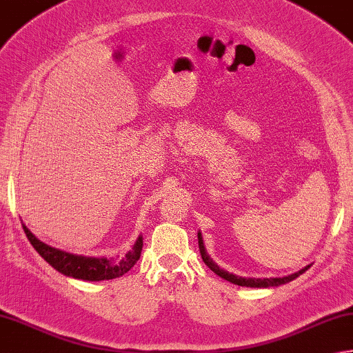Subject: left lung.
I'll return each mask as SVG.
<instances>
[{
	"instance_id": "left-lung-1",
	"label": "left lung",
	"mask_w": 353,
	"mask_h": 353,
	"mask_svg": "<svg viewBox=\"0 0 353 353\" xmlns=\"http://www.w3.org/2000/svg\"><path fill=\"white\" fill-rule=\"evenodd\" d=\"M198 243H199V253H201V257H203L204 263L207 265L208 268H210L214 274H218L219 277L228 280V282H232L234 285H239V286H248V288H270V286H280V285H285L288 282H291V280L297 279L300 274H303V272L306 270L311 268V265H307V267H305L303 270H300L297 272H294V274H290L286 277H270V279H254V277H239L236 274H232V272H228L225 270H221L216 263H214L210 256L207 254L205 251V247H204V242H203V236H201V233H198Z\"/></svg>"
}]
</instances>
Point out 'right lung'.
Returning a JSON list of instances; mask_svg holds the SVG:
<instances>
[{
	"mask_svg": "<svg viewBox=\"0 0 353 353\" xmlns=\"http://www.w3.org/2000/svg\"><path fill=\"white\" fill-rule=\"evenodd\" d=\"M23 228L27 239L30 241L33 248L38 251L39 256L44 257V261L52 265L56 271L62 272L63 276L81 280H90V282L111 280L126 274L140 259L143 248V237L139 236V239L135 241L132 248L121 259L85 257L50 247L47 243L41 242L26 225H23Z\"/></svg>",
	"mask_w": 353,
	"mask_h": 353,
	"instance_id": "add662e5",
	"label": "right lung"
}]
</instances>
